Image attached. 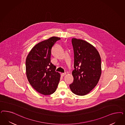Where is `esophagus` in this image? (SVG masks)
<instances>
[{
    "label": "esophagus",
    "instance_id": "34e87169",
    "mask_svg": "<svg viewBox=\"0 0 125 125\" xmlns=\"http://www.w3.org/2000/svg\"><path fill=\"white\" fill-rule=\"evenodd\" d=\"M66 74V73H61V75H62V76H64Z\"/></svg>",
    "mask_w": 125,
    "mask_h": 125
}]
</instances>
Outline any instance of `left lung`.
<instances>
[{
  "instance_id": "8db88e82",
  "label": "left lung",
  "mask_w": 125,
  "mask_h": 125,
  "mask_svg": "<svg viewBox=\"0 0 125 125\" xmlns=\"http://www.w3.org/2000/svg\"><path fill=\"white\" fill-rule=\"evenodd\" d=\"M74 52L73 82L69 85L74 94L84 96L98 83L101 74V60L97 49L85 40L73 38Z\"/></svg>"
}]
</instances>
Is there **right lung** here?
Here are the masks:
<instances>
[{
  "label": "right lung",
  "instance_id": "right-lung-1",
  "mask_svg": "<svg viewBox=\"0 0 125 125\" xmlns=\"http://www.w3.org/2000/svg\"><path fill=\"white\" fill-rule=\"evenodd\" d=\"M60 38L52 37L36 44L26 61V74L30 84L37 92L44 95L55 92L60 79V73L51 62L52 47Z\"/></svg>",
  "mask_w": 125,
  "mask_h": 125
}]
</instances>
